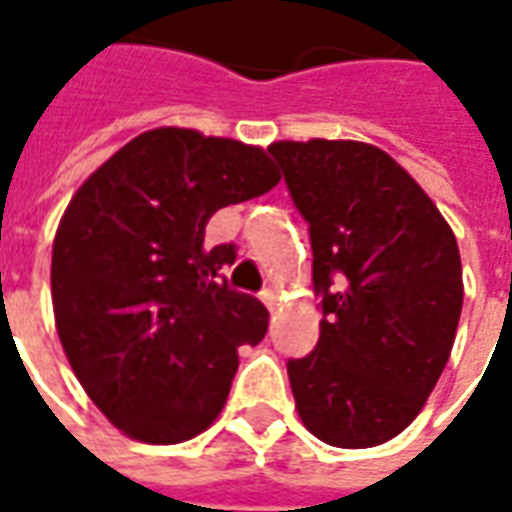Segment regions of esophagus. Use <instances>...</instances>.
<instances>
[{
    "mask_svg": "<svg viewBox=\"0 0 512 512\" xmlns=\"http://www.w3.org/2000/svg\"><path fill=\"white\" fill-rule=\"evenodd\" d=\"M260 299H263V304H266L268 310H274V307H277V290L266 288L260 293Z\"/></svg>",
    "mask_w": 512,
    "mask_h": 512,
    "instance_id": "34e87169",
    "label": "esophagus"
}]
</instances>
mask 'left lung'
Returning <instances> with one entry per match:
<instances>
[{"mask_svg":"<svg viewBox=\"0 0 512 512\" xmlns=\"http://www.w3.org/2000/svg\"><path fill=\"white\" fill-rule=\"evenodd\" d=\"M310 224L321 337L290 359L301 422L362 450L411 425L450 359L463 307L458 241L419 183L365 142L268 147Z\"/></svg>","mask_w":512,"mask_h":512,"instance_id":"8db88e82","label":"left lung"}]
</instances>
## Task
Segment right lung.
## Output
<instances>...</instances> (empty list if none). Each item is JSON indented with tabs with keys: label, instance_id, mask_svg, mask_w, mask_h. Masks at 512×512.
Returning a JSON list of instances; mask_svg holds the SVG:
<instances>
[{
	"label": "right lung",
	"instance_id": "add662e5",
	"mask_svg": "<svg viewBox=\"0 0 512 512\" xmlns=\"http://www.w3.org/2000/svg\"><path fill=\"white\" fill-rule=\"evenodd\" d=\"M277 183L260 147L153 128L95 169L62 213L57 334L84 392L131 439L202 433L230 395L238 345L266 337V307L222 277L235 246H205V224Z\"/></svg>",
	"mask_w": 512,
	"mask_h": 512
}]
</instances>
